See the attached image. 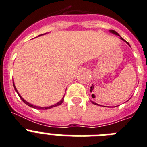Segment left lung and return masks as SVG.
<instances>
[{
  "instance_id": "obj_1",
  "label": "left lung",
  "mask_w": 147,
  "mask_h": 147,
  "mask_svg": "<svg viewBox=\"0 0 147 147\" xmlns=\"http://www.w3.org/2000/svg\"><path fill=\"white\" fill-rule=\"evenodd\" d=\"M109 32H110L111 33H113V34H115V35H118V36H120V35H119V33H117V32H115V31H114V30H109ZM120 38H121L122 40H124V41H125V40H124V39L122 38H121V37H120ZM125 42H127V41H125ZM127 44H128V43H127ZM128 45H129V46H130L129 44H128ZM93 102V103H94V104H96L95 102Z\"/></svg>"
}]
</instances>
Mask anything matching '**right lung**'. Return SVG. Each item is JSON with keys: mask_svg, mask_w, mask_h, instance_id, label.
I'll list each match as a JSON object with an SVG mask.
<instances>
[{"mask_svg": "<svg viewBox=\"0 0 147 147\" xmlns=\"http://www.w3.org/2000/svg\"><path fill=\"white\" fill-rule=\"evenodd\" d=\"M40 35H42V34H40ZM40 35H39V36H40ZM13 87H14V88H15V90H16V93H17V94H18V95H19V96H20V99H21V100H22L23 101V102H25V103H26V105H28V106H29V107H32V108L37 109H51V108H53V107H57V106H59V105H61L62 103H63V100H64V99H63V97H64V96H63V99H62L61 100L59 101V102H57V103H56V104H54V105H52V106H50V107H37V106H34V105H33V104H31V103H29V102H27V101L25 100H24V99L22 98V96H20V94H19V92H18L17 90H16V86H15V84H14V82H13Z\"/></svg>", "mask_w": 147, "mask_h": 147, "instance_id": "add662e5", "label": "right lung"}]
</instances>
